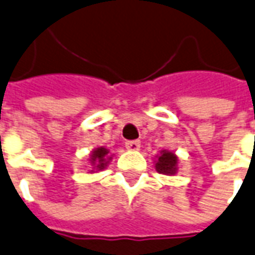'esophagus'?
<instances>
[{
	"instance_id": "34e87169",
	"label": "esophagus",
	"mask_w": 255,
	"mask_h": 255,
	"mask_svg": "<svg viewBox=\"0 0 255 255\" xmlns=\"http://www.w3.org/2000/svg\"><path fill=\"white\" fill-rule=\"evenodd\" d=\"M125 146L128 150L137 151V150H139V147H141V142L139 141H126Z\"/></svg>"
}]
</instances>
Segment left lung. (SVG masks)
<instances>
[{"mask_svg":"<svg viewBox=\"0 0 255 255\" xmlns=\"http://www.w3.org/2000/svg\"><path fill=\"white\" fill-rule=\"evenodd\" d=\"M154 162L155 170L158 171L159 174L174 175L178 171V157L173 151L162 150Z\"/></svg>","mask_w":255,"mask_h":255,"instance_id":"obj_1","label":"left lung"}]
</instances>
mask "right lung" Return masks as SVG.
<instances>
[{"mask_svg": "<svg viewBox=\"0 0 255 255\" xmlns=\"http://www.w3.org/2000/svg\"><path fill=\"white\" fill-rule=\"evenodd\" d=\"M112 158H113V155H110L109 149H106L104 146L96 147L92 151L90 157H89V162L92 163V170H90V173L101 171L106 169V166L109 165Z\"/></svg>", "mask_w": 255, "mask_h": 255, "instance_id": "obj_1", "label": "right lung"}]
</instances>
